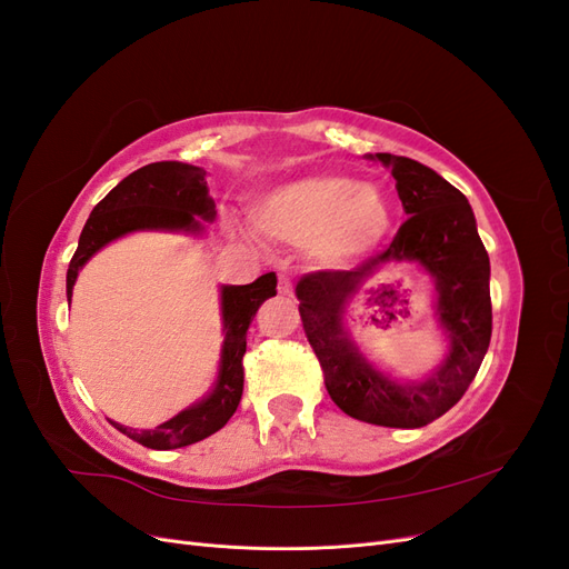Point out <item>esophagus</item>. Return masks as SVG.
I'll list each match as a JSON object with an SVG mask.
<instances>
[{
	"mask_svg": "<svg viewBox=\"0 0 569 569\" xmlns=\"http://www.w3.org/2000/svg\"><path fill=\"white\" fill-rule=\"evenodd\" d=\"M278 291H280V295H284V297L291 295V278H289L287 272L278 274Z\"/></svg>",
	"mask_w": 569,
	"mask_h": 569,
	"instance_id": "1",
	"label": "esophagus"
}]
</instances>
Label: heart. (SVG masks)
I'll return each mask as SVG.
<instances>
[{
    "instance_id": "obj_1",
    "label": "heart",
    "mask_w": 569,
    "mask_h": 569,
    "mask_svg": "<svg viewBox=\"0 0 569 569\" xmlns=\"http://www.w3.org/2000/svg\"><path fill=\"white\" fill-rule=\"evenodd\" d=\"M258 226L291 244L313 242L325 263H347L387 234L391 211L380 187L341 176H316L272 192Z\"/></svg>"
}]
</instances>
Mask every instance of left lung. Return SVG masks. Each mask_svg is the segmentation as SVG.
<instances>
[{"mask_svg":"<svg viewBox=\"0 0 569 569\" xmlns=\"http://www.w3.org/2000/svg\"><path fill=\"white\" fill-rule=\"evenodd\" d=\"M391 168L408 218L391 244L351 270H316L297 282L303 332L330 399L347 416L380 427H422L451 410L485 360L491 341L489 253L468 199L432 168L393 153H377ZM418 260L433 272L438 312L452 339L445 366L427 383L396 386L375 373L340 330V306L385 262Z\"/></svg>","mask_w":569,"mask_h":569,"instance_id":"1","label":"left lung"}]
</instances>
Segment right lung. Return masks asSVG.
<instances>
[{"mask_svg": "<svg viewBox=\"0 0 569 569\" xmlns=\"http://www.w3.org/2000/svg\"><path fill=\"white\" fill-rule=\"evenodd\" d=\"M197 216L211 220L216 203L206 187V170L199 166L159 161L134 170L120 180L111 192L101 199L84 222L78 249L71 258L66 274V297L71 301L78 270L90 261V256L111 239L132 230H199ZM278 278L274 272L261 274L256 282L242 287H222V341L218 385L209 399L182 410L180 416L153 429H128L111 422L118 432L147 449L168 451L180 446L197 443L216 435L232 418L244 391V363L247 330L266 299L274 297Z\"/></svg>", "mask_w": 569, "mask_h": 569, "instance_id": "right-lung-1", "label": "right lung"}]
</instances>
